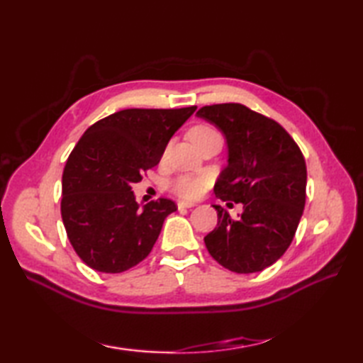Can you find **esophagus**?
<instances>
[{
	"label": "esophagus",
	"instance_id": "esophagus-1",
	"mask_svg": "<svg viewBox=\"0 0 363 363\" xmlns=\"http://www.w3.org/2000/svg\"><path fill=\"white\" fill-rule=\"evenodd\" d=\"M195 203H190V201H177V207L179 209H190V207H194Z\"/></svg>",
	"mask_w": 363,
	"mask_h": 363
}]
</instances>
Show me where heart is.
I'll list each match as a JSON object with an SVG mask.
<instances>
[{
    "label": "heart",
    "mask_w": 363,
    "mask_h": 363,
    "mask_svg": "<svg viewBox=\"0 0 363 363\" xmlns=\"http://www.w3.org/2000/svg\"><path fill=\"white\" fill-rule=\"evenodd\" d=\"M189 137L190 140L198 146V148L207 142L223 140L218 129L207 125V123H199V125H195L189 130ZM207 184H209V177L206 174H179L168 182V187L169 190L174 191L177 196L186 198V199H195L203 194L204 189L207 187Z\"/></svg>",
    "instance_id": "heart-1"
}]
</instances>
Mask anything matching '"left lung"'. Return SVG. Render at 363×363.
<instances>
[{
  "mask_svg": "<svg viewBox=\"0 0 363 363\" xmlns=\"http://www.w3.org/2000/svg\"><path fill=\"white\" fill-rule=\"evenodd\" d=\"M196 115L221 129L228 140V167L215 184V196L243 204L238 218L213 206L218 223L204 237L206 248L230 272H262L287 251L303 215V152L279 123L243 104L204 106Z\"/></svg>",
  "mask_w": 363,
  "mask_h": 363,
  "instance_id": "left-lung-1",
  "label": "left lung"
}]
</instances>
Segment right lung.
Listing matches in <instances>:
<instances>
[{
	"instance_id": "add662e5",
	"label": "right lung",
	"mask_w": 363,
	"mask_h": 363,
	"mask_svg": "<svg viewBox=\"0 0 363 363\" xmlns=\"http://www.w3.org/2000/svg\"><path fill=\"white\" fill-rule=\"evenodd\" d=\"M195 111L125 109L94 123L76 143L64 168L60 213L87 267L123 273L151 252L177 206L159 198L140 207L130 186L159 164L169 138Z\"/></svg>"
}]
</instances>
